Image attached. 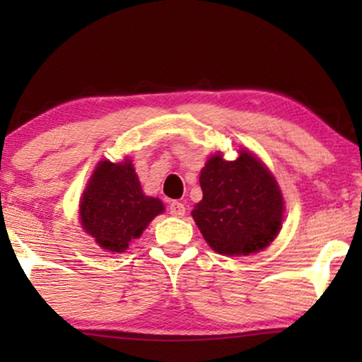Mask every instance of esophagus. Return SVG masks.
<instances>
[{
	"label": "esophagus",
	"mask_w": 362,
	"mask_h": 362,
	"mask_svg": "<svg viewBox=\"0 0 362 362\" xmlns=\"http://www.w3.org/2000/svg\"><path fill=\"white\" fill-rule=\"evenodd\" d=\"M170 212L176 217H182V216H185V212H186V207L180 201H173L170 204Z\"/></svg>",
	"instance_id": "1"
}]
</instances>
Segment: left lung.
Returning a JSON list of instances; mask_svg holds the SVG:
<instances>
[{
  "mask_svg": "<svg viewBox=\"0 0 362 362\" xmlns=\"http://www.w3.org/2000/svg\"><path fill=\"white\" fill-rule=\"evenodd\" d=\"M202 201L191 212L212 250L249 255L274 242L284 222V196L275 177L250 151L234 161L211 156L199 176Z\"/></svg>",
  "mask_w": 362,
  "mask_h": 362,
  "instance_id": "1",
  "label": "left lung"
}]
</instances>
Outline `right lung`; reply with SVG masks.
Wrapping results in <instances>:
<instances>
[{"label": "right lung", "mask_w": 362, "mask_h": 362, "mask_svg": "<svg viewBox=\"0 0 362 362\" xmlns=\"http://www.w3.org/2000/svg\"><path fill=\"white\" fill-rule=\"evenodd\" d=\"M165 211L158 197L143 194L140 180L130 160L100 161L82 194V229L102 249L125 252L146 226Z\"/></svg>", "instance_id": "right-lung-1"}]
</instances>
